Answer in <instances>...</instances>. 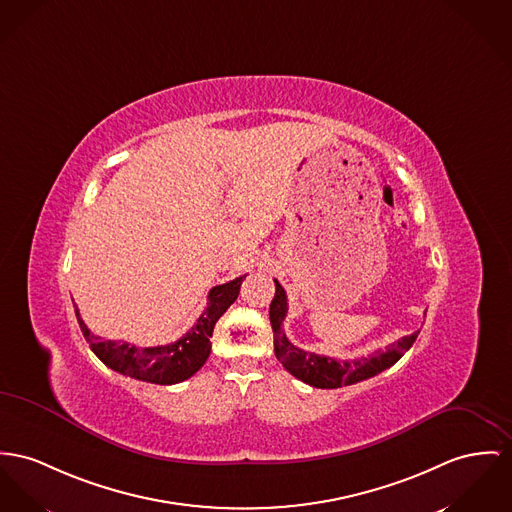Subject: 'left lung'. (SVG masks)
I'll list each match as a JSON object with an SVG mask.
<instances>
[{
    "mask_svg": "<svg viewBox=\"0 0 512 512\" xmlns=\"http://www.w3.org/2000/svg\"><path fill=\"white\" fill-rule=\"evenodd\" d=\"M285 316H287V295H285V289L275 279V297L270 305L275 357L291 375L297 376L299 380L307 382L314 388H341V386H349L382 373L384 369L392 367L396 361L402 359V355L413 345V341L417 340V334H419L417 330L411 336H404L402 340L390 343L384 351L378 349L369 357H361L353 361H336L332 357L303 351L287 340L281 328Z\"/></svg>",
    "mask_w": 512,
    "mask_h": 512,
    "instance_id": "left-lung-1",
    "label": "left lung"
}]
</instances>
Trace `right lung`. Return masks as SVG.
Instances as JSON below:
<instances>
[{
  "label": "right lung",
  "instance_id": "add662e5",
  "mask_svg": "<svg viewBox=\"0 0 512 512\" xmlns=\"http://www.w3.org/2000/svg\"><path fill=\"white\" fill-rule=\"evenodd\" d=\"M244 277L246 275H240L229 283L213 287L207 295V308L198 322L180 340L172 341L169 345L136 347L126 341L103 340L87 328L79 310L75 305L73 307L79 328L91 351L106 367L120 375L151 384H176L196 375L204 367L211 353L209 338L213 334L215 322L237 301Z\"/></svg>",
  "mask_w": 512,
  "mask_h": 512
}]
</instances>
